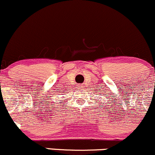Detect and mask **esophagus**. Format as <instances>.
I'll return each instance as SVG.
<instances>
[{
	"label": "esophagus",
	"instance_id": "obj_1",
	"mask_svg": "<svg viewBox=\"0 0 155 155\" xmlns=\"http://www.w3.org/2000/svg\"><path fill=\"white\" fill-rule=\"evenodd\" d=\"M80 88H82V87H79V89H80Z\"/></svg>",
	"mask_w": 155,
	"mask_h": 155
}]
</instances>
